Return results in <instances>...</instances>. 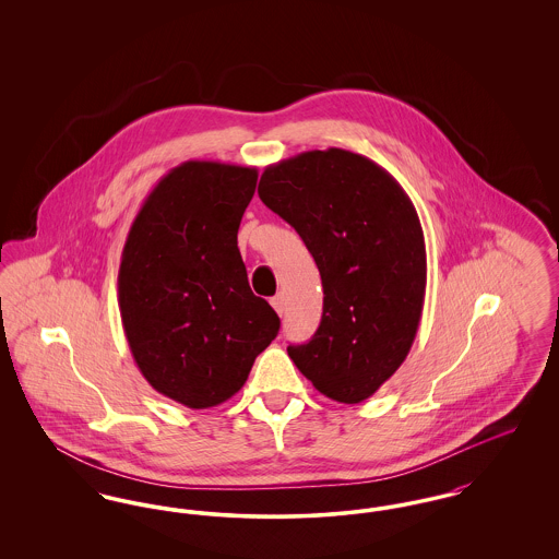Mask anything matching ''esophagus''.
<instances>
[{"mask_svg":"<svg viewBox=\"0 0 559 559\" xmlns=\"http://www.w3.org/2000/svg\"><path fill=\"white\" fill-rule=\"evenodd\" d=\"M272 306H274V310H276V314H278V317H283V314L287 312V301H285V297H283V295L272 297Z\"/></svg>","mask_w":559,"mask_h":559,"instance_id":"esophagus-1","label":"esophagus"}]
</instances>
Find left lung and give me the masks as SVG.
Returning <instances> with one entry per match:
<instances>
[{
  "label": "left lung",
  "instance_id": "8db88e82",
  "mask_svg": "<svg viewBox=\"0 0 559 559\" xmlns=\"http://www.w3.org/2000/svg\"><path fill=\"white\" fill-rule=\"evenodd\" d=\"M258 194L306 242L322 281V319L295 367L326 399L358 404L399 371L426 301L417 210L381 165L344 148L267 165Z\"/></svg>",
  "mask_w": 559,
  "mask_h": 559
}]
</instances>
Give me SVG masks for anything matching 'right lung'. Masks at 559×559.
Masks as SVG:
<instances>
[{
    "label": "right lung",
    "instance_id": "right-lung-1",
    "mask_svg": "<svg viewBox=\"0 0 559 559\" xmlns=\"http://www.w3.org/2000/svg\"><path fill=\"white\" fill-rule=\"evenodd\" d=\"M255 185V167L187 160L151 190L123 245L119 310L133 360L188 408L233 399L281 326L237 247Z\"/></svg>",
    "mask_w": 559,
    "mask_h": 559
}]
</instances>
